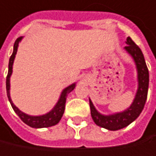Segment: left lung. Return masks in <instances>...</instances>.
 Wrapping results in <instances>:
<instances>
[{
  "instance_id": "left-lung-1",
  "label": "left lung",
  "mask_w": 156,
  "mask_h": 156,
  "mask_svg": "<svg viewBox=\"0 0 156 156\" xmlns=\"http://www.w3.org/2000/svg\"><path fill=\"white\" fill-rule=\"evenodd\" d=\"M127 45L125 49L132 55L134 58L137 73H138V89L136 95V98L132 105L127 110L117 113L114 115L104 116L100 114L93 106L91 101L90 100V115L96 125L99 127H104L108 130H119L123 127L128 126L132 123L142 112L144 106L146 104L147 92H148V84H149V73L146 66V61L143 55L141 49L131 39L130 37L127 38Z\"/></svg>"
}]
</instances>
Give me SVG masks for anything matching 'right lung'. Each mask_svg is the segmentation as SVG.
Listing matches in <instances>:
<instances>
[{"label":"right lung","instance_id":"obj_1","mask_svg":"<svg viewBox=\"0 0 156 156\" xmlns=\"http://www.w3.org/2000/svg\"><path fill=\"white\" fill-rule=\"evenodd\" d=\"M21 37H18L14 43V47H13V53L12 55H10V61H9V71H8V74H7V77H6V90H7V95H8V98H9V101L10 102V105L12 108L14 109V111L17 113V115L20 118V119L25 123L27 124L28 126L31 127H36V128H40V127H52V126H55L56 125L64 112H65V107H66V96L67 94L70 93L74 87H75V83L70 85L67 88H66L62 94H61V97L58 101V102L56 103V105L55 106V108L48 112V114L46 115H43V116H37V117H34V116H29L23 112H21L18 108L16 107L11 100H10V77L11 75V73H12V65H13V61H14V58H15V55L17 53V49H18V46H19V42L21 40Z\"/></svg>","mask_w":156,"mask_h":156}]
</instances>
